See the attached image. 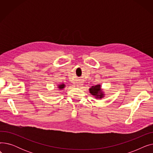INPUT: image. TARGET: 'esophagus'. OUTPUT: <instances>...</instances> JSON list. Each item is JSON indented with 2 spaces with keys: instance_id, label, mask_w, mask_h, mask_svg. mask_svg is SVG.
I'll return each instance as SVG.
<instances>
[{
  "instance_id": "obj_1",
  "label": "esophagus",
  "mask_w": 153,
  "mask_h": 153,
  "mask_svg": "<svg viewBox=\"0 0 153 153\" xmlns=\"http://www.w3.org/2000/svg\"><path fill=\"white\" fill-rule=\"evenodd\" d=\"M82 84H78V85H79V86H80V85H82Z\"/></svg>"
}]
</instances>
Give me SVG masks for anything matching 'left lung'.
Instances as JSON below:
<instances>
[{
	"label": "left lung",
	"instance_id": "1",
	"mask_svg": "<svg viewBox=\"0 0 153 153\" xmlns=\"http://www.w3.org/2000/svg\"><path fill=\"white\" fill-rule=\"evenodd\" d=\"M90 93L95 96L96 98H102L103 97V94L101 91L100 85H96L95 86H92L91 89H89Z\"/></svg>",
	"mask_w": 153,
	"mask_h": 153
}]
</instances>
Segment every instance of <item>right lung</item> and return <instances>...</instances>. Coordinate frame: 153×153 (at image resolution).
I'll list each match as a JSON object with an SVG mask.
<instances>
[{
    "label": "right lung",
    "mask_w": 153,
    "mask_h": 153,
    "mask_svg": "<svg viewBox=\"0 0 153 153\" xmlns=\"http://www.w3.org/2000/svg\"><path fill=\"white\" fill-rule=\"evenodd\" d=\"M65 87V85H64V84H61V85H59V86H58V88L59 89H63V88Z\"/></svg>",
    "instance_id": "1"
}]
</instances>
